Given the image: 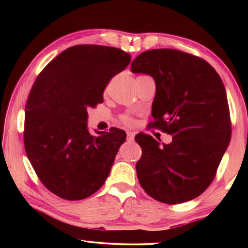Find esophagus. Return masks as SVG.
I'll list each match as a JSON object with an SVG mask.
<instances>
[{
	"label": "esophagus",
	"instance_id": "34e87169",
	"mask_svg": "<svg viewBox=\"0 0 248 248\" xmlns=\"http://www.w3.org/2000/svg\"><path fill=\"white\" fill-rule=\"evenodd\" d=\"M127 139L129 140V141H132L133 139H134V133L133 132H127Z\"/></svg>",
	"mask_w": 248,
	"mask_h": 248
}]
</instances>
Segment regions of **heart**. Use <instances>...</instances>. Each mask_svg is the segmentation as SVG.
Listing matches in <instances>:
<instances>
[{
  "instance_id": "heart-1",
  "label": "heart",
  "mask_w": 248,
  "mask_h": 248,
  "mask_svg": "<svg viewBox=\"0 0 248 248\" xmlns=\"http://www.w3.org/2000/svg\"><path fill=\"white\" fill-rule=\"evenodd\" d=\"M124 123H127V124H131V119L128 118V117H124Z\"/></svg>"
}]
</instances>
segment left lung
Listing matches in <instances>:
<instances>
[{"label": "left lung", "mask_w": 248, "mask_h": 248, "mask_svg": "<svg viewBox=\"0 0 248 248\" xmlns=\"http://www.w3.org/2000/svg\"><path fill=\"white\" fill-rule=\"evenodd\" d=\"M131 72L153 78V127L173 136L170 144L149 134L134 138L142 149L136 166L140 185L164 203L196 198L215 178L231 140L220 75L203 59L174 49L142 52L133 60Z\"/></svg>", "instance_id": "8db88e82"}]
</instances>
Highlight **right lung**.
Masks as SVG:
<instances>
[{"mask_svg": "<svg viewBox=\"0 0 248 248\" xmlns=\"http://www.w3.org/2000/svg\"><path fill=\"white\" fill-rule=\"evenodd\" d=\"M131 61L121 49L98 45L70 47L36 78L25 107L27 157L46 187L66 200L85 199L110 173L124 130L87 127V108L104 102L112 77Z\"/></svg>", "mask_w": 248, "mask_h": 248, "instance_id": "add662e5", "label": "right lung"}]
</instances>
